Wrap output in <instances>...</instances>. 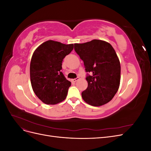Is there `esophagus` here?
<instances>
[{
	"mask_svg": "<svg viewBox=\"0 0 151 151\" xmlns=\"http://www.w3.org/2000/svg\"><path fill=\"white\" fill-rule=\"evenodd\" d=\"M77 80H79V78H78V77H77V78H76V79H72V82H74V83H75V82H76Z\"/></svg>",
	"mask_w": 151,
	"mask_h": 151,
	"instance_id": "1",
	"label": "esophagus"
}]
</instances>
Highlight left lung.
<instances>
[{"label":"left lung","mask_w":151,"mask_h":151,"mask_svg":"<svg viewBox=\"0 0 151 151\" xmlns=\"http://www.w3.org/2000/svg\"><path fill=\"white\" fill-rule=\"evenodd\" d=\"M74 50L83 60L88 86L82 93L88 104L100 106L109 102L118 90L121 67L119 58L109 43L93 40L84 43H75Z\"/></svg>","instance_id":"left-lung-1"}]
</instances>
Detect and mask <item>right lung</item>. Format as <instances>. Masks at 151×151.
<instances>
[{
  "mask_svg": "<svg viewBox=\"0 0 151 151\" xmlns=\"http://www.w3.org/2000/svg\"><path fill=\"white\" fill-rule=\"evenodd\" d=\"M73 48V44L48 40L35 50L30 63L31 84L43 103L56 104L66 98L71 83L60 70L63 59Z\"/></svg>",
  "mask_w": 151,
  "mask_h": 151,
  "instance_id": "add662e5",
  "label": "right lung"
}]
</instances>
